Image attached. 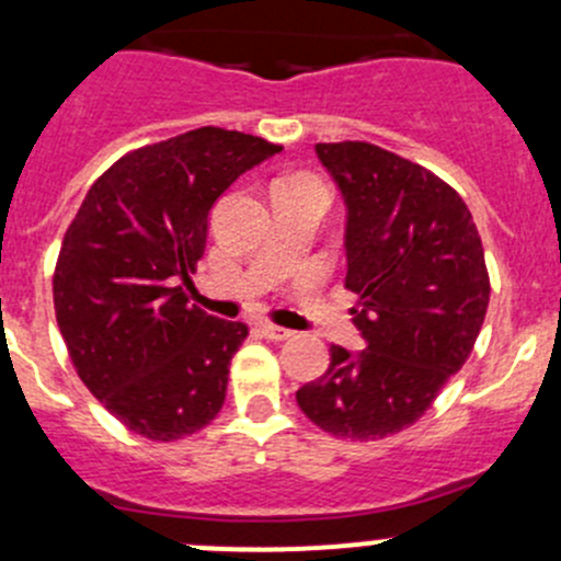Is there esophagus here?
Here are the masks:
<instances>
[{
    "label": "esophagus",
    "mask_w": 561,
    "mask_h": 561,
    "mask_svg": "<svg viewBox=\"0 0 561 561\" xmlns=\"http://www.w3.org/2000/svg\"><path fill=\"white\" fill-rule=\"evenodd\" d=\"M263 336L271 339V342H285V339H293L290 328L274 325V322H263Z\"/></svg>",
    "instance_id": "1"
}]
</instances>
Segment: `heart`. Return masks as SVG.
Here are the masks:
<instances>
[{"label": "heart", "mask_w": 561, "mask_h": 561, "mask_svg": "<svg viewBox=\"0 0 561 561\" xmlns=\"http://www.w3.org/2000/svg\"><path fill=\"white\" fill-rule=\"evenodd\" d=\"M282 181H312V179H307V175H287V179Z\"/></svg>", "instance_id": "obj_1"}]
</instances>
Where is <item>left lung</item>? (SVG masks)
<instances>
[{
  "label": "left lung",
  "mask_w": 561,
  "mask_h": 561,
  "mask_svg": "<svg viewBox=\"0 0 561 561\" xmlns=\"http://www.w3.org/2000/svg\"><path fill=\"white\" fill-rule=\"evenodd\" d=\"M314 151L347 206L344 285L366 350L331 344L325 375L296 401L322 432L371 443L412 426L461 369L491 282L472 214L439 175L364 140Z\"/></svg>",
  "instance_id": "8db88e82"
}]
</instances>
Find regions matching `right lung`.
Wrapping results in <instances>:
<instances>
[{
	"instance_id": "add662e5",
	"label": "right lung",
	"mask_w": 561,
	"mask_h": 561,
	"mask_svg": "<svg viewBox=\"0 0 561 561\" xmlns=\"http://www.w3.org/2000/svg\"><path fill=\"white\" fill-rule=\"evenodd\" d=\"M282 146L190 129L113 162L61 241L54 309L83 386L129 432L175 443L217 417L244 322L186 301L217 197Z\"/></svg>"
}]
</instances>
